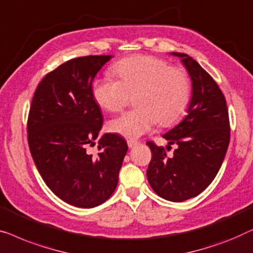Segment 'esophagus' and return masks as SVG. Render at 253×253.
I'll return each instance as SVG.
<instances>
[{
    "label": "esophagus",
    "instance_id": "obj_1",
    "mask_svg": "<svg viewBox=\"0 0 253 253\" xmlns=\"http://www.w3.org/2000/svg\"><path fill=\"white\" fill-rule=\"evenodd\" d=\"M137 143H138V142L135 141V140H127L128 148H133V147H135V145H136Z\"/></svg>",
    "mask_w": 253,
    "mask_h": 253
}]
</instances>
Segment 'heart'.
<instances>
[{
    "label": "heart",
    "mask_w": 253,
    "mask_h": 253,
    "mask_svg": "<svg viewBox=\"0 0 253 253\" xmlns=\"http://www.w3.org/2000/svg\"><path fill=\"white\" fill-rule=\"evenodd\" d=\"M116 79L102 78L92 84L97 104L119 112L135 96L138 109L117 117L109 124L112 133L126 138L147 134L156 124L170 127L186 115L191 98V83L181 67H173L155 56L137 55L120 60L112 69Z\"/></svg>",
    "instance_id": "heart-1"
}]
</instances>
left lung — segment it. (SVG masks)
<instances>
[{"instance_id":"obj_1","label":"left lung","mask_w":253,"mask_h":253,"mask_svg":"<svg viewBox=\"0 0 253 253\" xmlns=\"http://www.w3.org/2000/svg\"><path fill=\"white\" fill-rule=\"evenodd\" d=\"M181 57L193 81L188 115L179 125L163 135L177 148L167 155L165 148L147 142L152 157L147 169L149 183L158 196L183 202L209 187L219 172L228 149L230 126L226 98L213 78L196 60Z\"/></svg>"}]
</instances>
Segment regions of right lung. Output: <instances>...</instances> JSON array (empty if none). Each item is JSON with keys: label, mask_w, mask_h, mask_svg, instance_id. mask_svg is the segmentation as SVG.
Instances as JSON below:
<instances>
[{"label": "right lung", "mask_w": 253, "mask_h": 253, "mask_svg": "<svg viewBox=\"0 0 253 253\" xmlns=\"http://www.w3.org/2000/svg\"><path fill=\"white\" fill-rule=\"evenodd\" d=\"M111 56L78 57L47 73L34 92L27 119L28 147L45 184L77 208L101 205L116 190L127 143L104 134L90 155L103 125L92 95L96 74Z\"/></svg>", "instance_id": "add662e5"}]
</instances>
